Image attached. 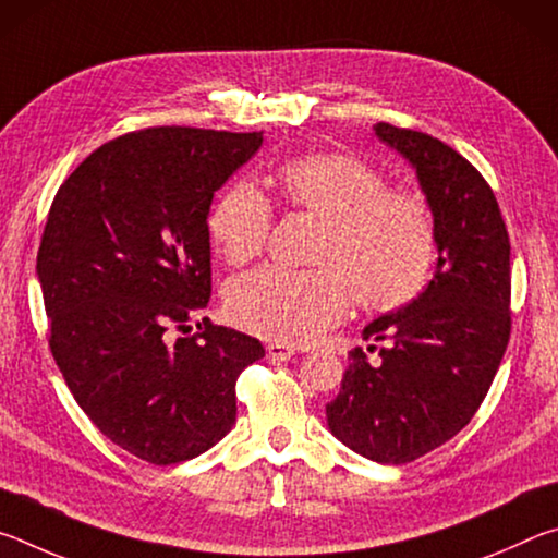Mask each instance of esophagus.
Returning a JSON list of instances; mask_svg holds the SVG:
<instances>
[{"label":"esophagus","instance_id":"34e87169","mask_svg":"<svg viewBox=\"0 0 558 558\" xmlns=\"http://www.w3.org/2000/svg\"><path fill=\"white\" fill-rule=\"evenodd\" d=\"M266 352H268L270 362H288L290 356H295V347L282 344V342H270V344L266 347Z\"/></svg>","mask_w":558,"mask_h":558}]
</instances>
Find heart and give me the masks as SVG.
<instances>
[{"label":"heart","instance_id":"heart-1","mask_svg":"<svg viewBox=\"0 0 558 558\" xmlns=\"http://www.w3.org/2000/svg\"><path fill=\"white\" fill-rule=\"evenodd\" d=\"M286 206L319 219L315 268L266 266L235 278L226 307L239 327L276 342H307L347 315L349 298L376 313L409 305L426 288L436 260V223L426 196L386 186L364 159L305 155L276 174ZM272 226L266 196L233 184L209 214V233L226 263L260 256Z\"/></svg>","mask_w":558,"mask_h":558}]
</instances>
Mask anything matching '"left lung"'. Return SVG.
<instances>
[{"instance_id":"8db88e82","label":"left lung","mask_w":558,"mask_h":558,"mask_svg":"<svg viewBox=\"0 0 558 558\" xmlns=\"http://www.w3.org/2000/svg\"><path fill=\"white\" fill-rule=\"evenodd\" d=\"M374 132L418 174L438 263L418 298L364 327L379 359L349 352L327 426L359 456L403 465L458 436L489 391L512 329L509 235L493 189L456 149L389 122Z\"/></svg>"}]
</instances>
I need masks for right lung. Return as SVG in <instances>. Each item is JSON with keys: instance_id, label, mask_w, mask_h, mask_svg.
Returning a JSON list of instances; mask_svg holds the SVG:
<instances>
[{"instance_id": "1", "label": "right lung", "mask_w": 558, "mask_h": 558, "mask_svg": "<svg viewBox=\"0 0 558 558\" xmlns=\"http://www.w3.org/2000/svg\"><path fill=\"white\" fill-rule=\"evenodd\" d=\"M260 145L263 132H128L53 196L36 256L51 354L102 436L153 465L216 446L235 423V379L266 356L209 317L186 335L211 298L214 192Z\"/></svg>"}]
</instances>
